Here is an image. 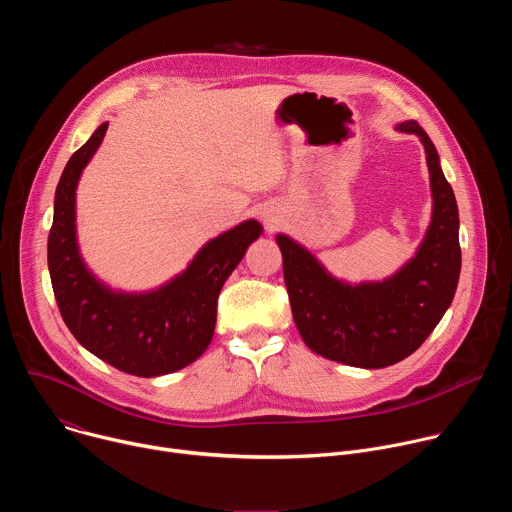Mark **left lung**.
<instances>
[{
  "mask_svg": "<svg viewBox=\"0 0 512 512\" xmlns=\"http://www.w3.org/2000/svg\"><path fill=\"white\" fill-rule=\"evenodd\" d=\"M421 137L433 192V218L417 255L391 279L344 285L285 235L277 237L291 316L316 354L362 369H383L413 354L454 300L462 267L458 204L440 158L415 121L399 125Z\"/></svg>",
  "mask_w": 512,
  "mask_h": 512,
  "instance_id": "1",
  "label": "left lung"
}]
</instances>
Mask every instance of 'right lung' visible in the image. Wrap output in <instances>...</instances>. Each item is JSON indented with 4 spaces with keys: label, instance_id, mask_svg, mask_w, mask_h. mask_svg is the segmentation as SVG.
Instances as JSON below:
<instances>
[{
    "label": "right lung",
    "instance_id": "add662e5",
    "mask_svg": "<svg viewBox=\"0 0 512 512\" xmlns=\"http://www.w3.org/2000/svg\"><path fill=\"white\" fill-rule=\"evenodd\" d=\"M107 125L70 156L56 186L48 235L52 289L64 324L89 352L123 373L158 377L184 369L208 348L221 287L261 225L247 221L212 239L180 277L152 294H113L85 269L75 241V188Z\"/></svg>",
    "mask_w": 512,
    "mask_h": 512
}]
</instances>
